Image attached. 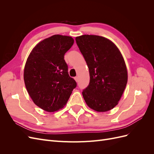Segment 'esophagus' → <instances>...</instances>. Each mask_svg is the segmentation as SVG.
I'll list each match as a JSON object with an SVG mask.
<instances>
[{
  "label": "esophagus",
  "mask_w": 154,
  "mask_h": 154,
  "mask_svg": "<svg viewBox=\"0 0 154 154\" xmlns=\"http://www.w3.org/2000/svg\"><path fill=\"white\" fill-rule=\"evenodd\" d=\"M74 80H75V81H76V82H78V80H79L78 77V76H76L75 78H74Z\"/></svg>",
  "instance_id": "esophagus-1"
}]
</instances>
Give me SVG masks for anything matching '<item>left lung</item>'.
Listing matches in <instances>:
<instances>
[{"label":"left lung","instance_id":"left-lung-1","mask_svg":"<svg viewBox=\"0 0 154 154\" xmlns=\"http://www.w3.org/2000/svg\"><path fill=\"white\" fill-rule=\"evenodd\" d=\"M88 67L90 82L82 95L87 105L97 112H106L118 104L128 80L124 58L112 42L97 35L76 38Z\"/></svg>","mask_w":154,"mask_h":154}]
</instances>
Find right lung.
Instances as JSON below:
<instances>
[{"instance_id":"right-lung-1","label":"right lung","mask_w":154,"mask_h":154,"mask_svg":"<svg viewBox=\"0 0 154 154\" xmlns=\"http://www.w3.org/2000/svg\"><path fill=\"white\" fill-rule=\"evenodd\" d=\"M71 36L54 35L32 49L25 65L24 80L34 103L47 112L66 105L77 84L68 73L64 54L72 47Z\"/></svg>"}]
</instances>
